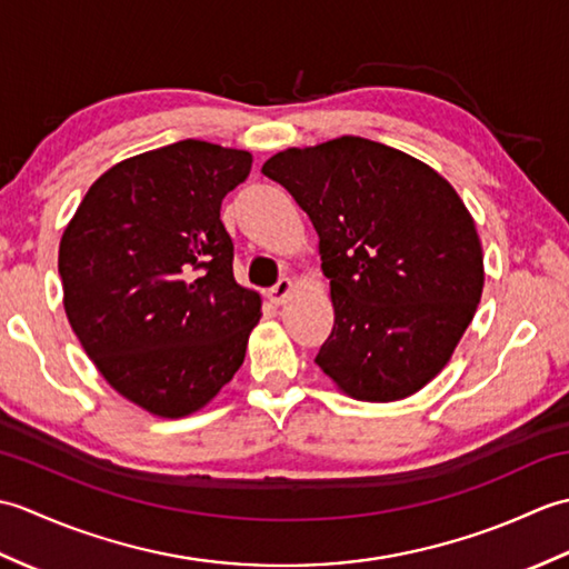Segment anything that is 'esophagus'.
I'll use <instances>...</instances> for the list:
<instances>
[{
	"label": "esophagus",
	"instance_id": "1",
	"mask_svg": "<svg viewBox=\"0 0 569 569\" xmlns=\"http://www.w3.org/2000/svg\"><path fill=\"white\" fill-rule=\"evenodd\" d=\"M293 291H296V283L291 281V278H281V281H278L273 288H269V300L273 306H283L286 300L293 296Z\"/></svg>",
	"mask_w": 569,
	"mask_h": 569
}]
</instances>
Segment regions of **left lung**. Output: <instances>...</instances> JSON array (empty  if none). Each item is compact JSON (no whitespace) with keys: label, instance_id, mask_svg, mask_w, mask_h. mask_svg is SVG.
<instances>
[{"label":"left lung","instance_id":"8db88e82","mask_svg":"<svg viewBox=\"0 0 569 569\" xmlns=\"http://www.w3.org/2000/svg\"><path fill=\"white\" fill-rule=\"evenodd\" d=\"M310 217L332 332L316 365L357 401L420 391L450 361L485 291L475 217L413 156L361 137L286 149L261 166Z\"/></svg>","mask_w":569,"mask_h":569}]
</instances>
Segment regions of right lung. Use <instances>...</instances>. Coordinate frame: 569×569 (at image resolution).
Returning <instances> with one entry per match:
<instances>
[{"label":"right lung","instance_id":"add662e5","mask_svg":"<svg viewBox=\"0 0 569 569\" xmlns=\"http://www.w3.org/2000/svg\"><path fill=\"white\" fill-rule=\"evenodd\" d=\"M251 161L198 139L131 156L94 180L60 237L72 332L104 381L151 416L208 406L259 325L261 296L234 281L220 220Z\"/></svg>","mask_w":569,"mask_h":569}]
</instances>
